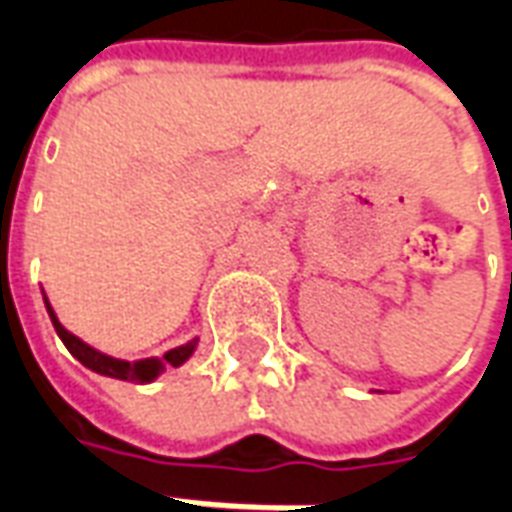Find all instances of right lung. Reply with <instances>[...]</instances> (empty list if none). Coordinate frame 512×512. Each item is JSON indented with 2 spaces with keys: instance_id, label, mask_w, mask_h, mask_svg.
Listing matches in <instances>:
<instances>
[{
  "instance_id": "add662e5",
  "label": "right lung",
  "mask_w": 512,
  "mask_h": 512,
  "mask_svg": "<svg viewBox=\"0 0 512 512\" xmlns=\"http://www.w3.org/2000/svg\"><path fill=\"white\" fill-rule=\"evenodd\" d=\"M43 301H46V312H49L51 323H54V329L60 334V340L65 343V348L71 351L79 362H82L87 370H93L98 376L106 378H120V381H136V384H150V381H156L167 367H180L183 362H189L191 354L197 351V337L189 340V343L178 345V348H172L164 356H150V359H136V362H128V359H117V356H109L104 351H98L93 345H87L84 340H79L76 334H71L57 318V312L46 299V293H43Z\"/></svg>"
}]
</instances>
